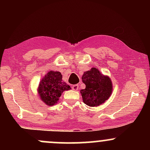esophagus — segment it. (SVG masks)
Listing matches in <instances>:
<instances>
[{
	"mask_svg": "<svg viewBox=\"0 0 150 150\" xmlns=\"http://www.w3.org/2000/svg\"><path fill=\"white\" fill-rule=\"evenodd\" d=\"M78 85H74L72 86V88H73V89H74V90H77L78 89Z\"/></svg>",
	"mask_w": 150,
	"mask_h": 150,
	"instance_id": "34e87169",
	"label": "esophagus"
}]
</instances>
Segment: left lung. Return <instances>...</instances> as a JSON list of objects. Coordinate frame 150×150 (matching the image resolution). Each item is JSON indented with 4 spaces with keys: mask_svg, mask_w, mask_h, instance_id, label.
Wrapping results in <instances>:
<instances>
[{
    "mask_svg": "<svg viewBox=\"0 0 150 150\" xmlns=\"http://www.w3.org/2000/svg\"><path fill=\"white\" fill-rule=\"evenodd\" d=\"M85 89H81L82 100L89 106H97L109 98L112 92V82L107 76L101 74L96 68L84 73L82 77Z\"/></svg>",
    "mask_w": 150,
    "mask_h": 150,
    "instance_id": "1",
    "label": "left lung"
}]
</instances>
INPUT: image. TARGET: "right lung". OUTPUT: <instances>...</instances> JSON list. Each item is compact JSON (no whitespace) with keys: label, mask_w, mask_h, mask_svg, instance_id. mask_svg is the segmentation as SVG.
<instances>
[{"label":"right lung","mask_w":150,"mask_h":150,"mask_svg":"<svg viewBox=\"0 0 150 150\" xmlns=\"http://www.w3.org/2000/svg\"><path fill=\"white\" fill-rule=\"evenodd\" d=\"M70 89V86L62 80L60 72L50 71L41 81L38 91L42 100L48 106H53L57 103L62 93Z\"/></svg>","instance_id":"right-lung-1"}]
</instances>
